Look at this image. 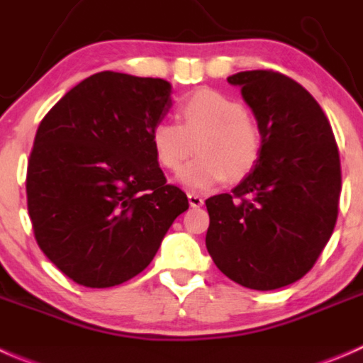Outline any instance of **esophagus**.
<instances>
[{"mask_svg":"<svg viewBox=\"0 0 363 363\" xmlns=\"http://www.w3.org/2000/svg\"><path fill=\"white\" fill-rule=\"evenodd\" d=\"M188 202L191 207H202L203 206L202 196L195 195V193H188Z\"/></svg>","mask_w":363,"mask_h":363,"instance_id":"34e87169","label":"esophagus"}]
</instances>
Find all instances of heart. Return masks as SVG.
Masks as SVG:
<instances>
[{
  "instance_id": "b5f03b06",
  "label": "heart",
  "mask_w": 363,
  "mask_h": 363,
  "mask_svg": "<svg viewBox=\"0 0 363 363\" xmlns=\"http://www.w3.org/2000/svg\"><path fill=\"white\" fill-rule=\"evenodd\" d=\"M179 125L170 121H157L150 129L154 157L164 170H179L177 181L191 191L216 188L228 177H246L255 168L262 150V133L255 121L234 97L218 90L203 88L184 97L177 106Z\"/></svg>"
}]
</instances>
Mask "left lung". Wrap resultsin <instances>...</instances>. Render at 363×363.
<instances>
[{"instance_id":"1","label":"left lung","mask_w":363,"mask_h":363,"mask_svg":"<svg viewBox=\"0 0 363 363\" xmlns=\"http://www.w3.org/2000/svg\"><path fill=\"white\" fill-rule=\"evenodd\" d=\"M227 81L241 88L262 133V150L232 193L206 200L207 252L239 286L280 289L307 275L335 227V136L318 101L291 77L245 70Z\"/></svg>"}]
</instances>
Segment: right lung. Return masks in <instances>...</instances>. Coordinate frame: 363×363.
Instances as JSON below:
<instances>
[{
	"label": "right lung",
	"instance_id": "obj_1",
	"mask_svg": "<svg viewBox=\"0 0 363 363\" xmlns=\"http://www.w3.org/2000/svg\"><path fill=\"white\" fill-rule=\"evenodd\" d=\"M170 108L168 81L106 70L69 90L38 125L28 213L42 252L79 286L113 287L142 273L189 207L150 147Z\"/></svg>",
	"mask_w": 363,
	"mask_h": 363
}]
</instances>
